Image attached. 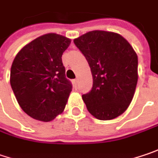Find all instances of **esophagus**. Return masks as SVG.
I'll return each instance as SVG.
<instances>
[{"label": "esophagus", "instance_id": "34e87169", "mask_svg": "<svg viewBox=\"0 0 158 158\" xmlns=\"http://www.w3.org/2000/svg\"><path fill=\"white\" fill-rule=\"evenodd\" d=\"M77 83H78V79H75V80H73V83H74V86H75V87L77 86Z\"/></svg>", "mask_w": 158, "mask_h": 158}]
</instances>
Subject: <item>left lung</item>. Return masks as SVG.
I'll use <instances>...</instances> for the list:
<instances>
[{
  "label": "left lung",
  "instance_id": "1",
  "mask_svg": "<svg viewBox=\"0 0 158 158\" xmlns=\"http://www.w3.org/2000/svg\"><path fill=\"white\" fill-rule=\"evenodd\" d=\"M91 67V90L82 95L88 111L99 120L122 114L138 82V57L120 35L91 31L74 40Z\"/></svg>",
  "mask_w": 158,
  "mask_h": 158
}]
</instances>
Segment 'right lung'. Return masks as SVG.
<instances>
[{
	"instance_id": "add662e5",
	"label": "right lung",
	"mask_w": 158,
	"mask_h": 158,
	"mask_svg": "<svg viewBox=\"0 0 158 158\" xmlns=\"http://www.w3.org/2000/svg\"><path fill=\"white\" fill-rule=\"evenodd\" d=\"M70 43L65 36L47 34L26 45L14 59L12 91L25 113L36 120L52 121L66 106L73 86L61 57Z\"/></svg>"
}]
</instances>
